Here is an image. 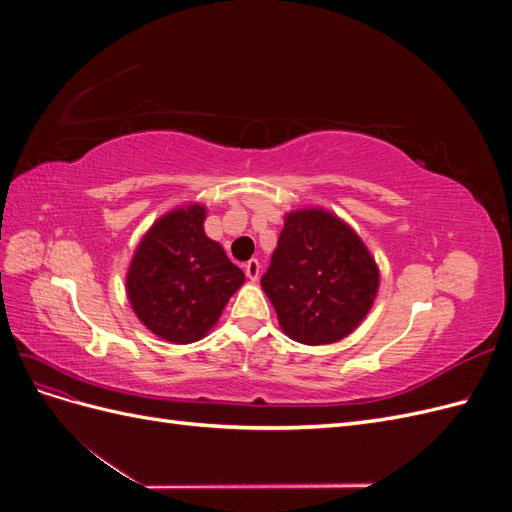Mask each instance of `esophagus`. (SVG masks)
Here are the masks:
<instances>
[{
    "instance_id": "34e87169",
    "label": "esophagus",
    "mask_w": 512,
    "mask_h": 512,
    "mask_svg": "<svg viewBox=\"0 0 512 512\" xmlns=\"http://www.w3.org/2000/svg\"><path fill=\"white\" fill-rule=\"evenodd\" d=\"M245 275H247V280H252V282H256L260 277V262L256 258L245 262Z\"/></svg>"
}]
</instances>
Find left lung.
<instances>
[{"instance_id":"left-lung-1","label":"left lung","mask_w":512,"mask_h":512,"mask_svg":"<svg viewBox=\"0 0 512 512\" xmlns=\"http://www.w3.org/2000/svg\"><path fill=\"white\" fill-rule=\"evenodd\" d=\"M378 267L356 232L333 213H288L260 286L286 335L307 346L333 344L367 316Z\"/></svg>"}]
</instances>
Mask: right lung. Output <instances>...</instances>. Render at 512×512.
Here are the masks:
<instances>
[{
  "instance_id": "1",
  "label": "right lung",
  "mask_w": 512,
  "mask_h": 512,
  "mask_svg": "<svg viewBox=\"0 0 512 512\" xmlns=\"http://www.w3.org/2000/svg\"><path fill=\"white\" fill-rule=\"evenodd\" d=\"M205 207L166 213L138 245L128 299L145 327L173 344H192L218 322L245 282L220 243L205 235Z\"/></svg>"
}]
</instances>
